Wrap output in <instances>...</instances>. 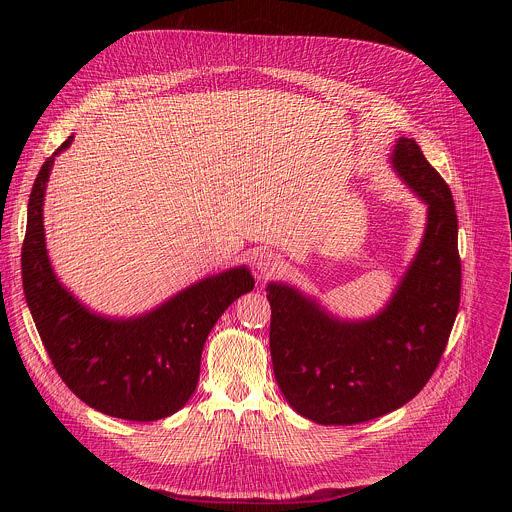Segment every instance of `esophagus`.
Here are the masks:
<instances>
[{
  "label": "esophagus",
  "instance_id": "34e87169",
  "mask_svg": "<svg viewBox=\"0 0 512 512\" xmlns=\"http://www.w3.org/2000/svg\"><path fill=\"white\" fill-rule=\"evenodd\" d=\"M283 261L273 253H261L255 257V271L259 279H269L271 275H277L281 271Z\"/></svg>",
  "mask_w": 512,
  "mask_h": 512
}]
</instances>
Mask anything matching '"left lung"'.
Returning <instances> with one entry per match:
<instances>
[{"mask_svg": "<svg viewBox=\"0 0 512 512\" xmlns=\"http://www.w3.org/2000/svg\"><path fill=\"white\" fill-rule=\"evenodd\" d=\"M403 182L427 204L419 251L383 312L340 320L287 283H269V350L275 381L300 415L352 425L411 401L446 350L462 287L452 192L413 139L391 156Z\"/></svg>", "mask_w": 512, "mask_h": 512, "instance_id": "8db88e82", "label": "left lung"}]
</instances>
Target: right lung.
I'll list each match as a JSON object with an SVG mask.
<instances>
[{
  "label": "right lung",
  "instance_id": "right-lung-1",
  "mask_svg": "<svg viewBox=\"0 0 512 512\" xmlns=\"http://www.w3.org/2000/svg\"><path fill=\"white\" fill-rule=\"evenodd\" d=\"M42 164L28 202L22 245L24 296L56 373L89 407L127 421H156L186 405L198 385L204 342L223 312L253 289L247 267L210 275L127 320L87 310L56 279L44 239V194L54 158Z\"/></svg>",
  "mask_w": 512,
  "mask_h": 512
}]
</instances>
